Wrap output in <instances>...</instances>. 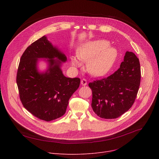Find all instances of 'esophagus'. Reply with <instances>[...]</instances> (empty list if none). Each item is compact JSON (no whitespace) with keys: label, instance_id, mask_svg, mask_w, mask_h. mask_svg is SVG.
<instances>
[{"label":"esophagus","instance_id":"34e87169","mask_svg":"<svg viewBox=\"0 0 159 159\" xmlns=\"http://www.w3.org/2000/svg\"><path fill=\"white\" fill-rule=\"evenodd\" d=\"M80 83H81L82 86H86V85H87V80L85 79H83L81 80Z\"/></svg>","mask_w":159,"mask_h":159}]
</instances>
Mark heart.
<instances>
[{
	"label": "heart",
	"mask_w": 159,
	"mask_h": 159,
	"mask_svg": "<svg viewBox=\"0 0 159 159\" xmlns=\"http://www.w3.org/2000/svg\"><path fill=\"white\" fill-rule=\"evenodd\" d=\"M109 42L105 40H90L81 44L77 49V55L71 56L73 66L80 65L79 58L88 61V71L95 76H101L110 70L116 58V51L109 46Z\"/></svg>",
	"instance_id": "b5f03b06"
}]
</instances>
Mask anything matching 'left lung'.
Here are the masks:
<instances>
[{
    "label": "left lung",
    "instance_id": "1",
    "mask_svg": "<svg viewBox=\"0 0 159 159\" xmlns=\"http://www.w3.org/2000/svg\"><path fill=\"white\" fill-rule=\"evenodd\" d=\"M140 77L139 58L133 52H126L117 71L89 84L92 90L93 111L106 119L118 118L126 113L135 102Z\"/></svg>",
    "mask_w": 159,
    "mask_h": 159
}]
</instances>
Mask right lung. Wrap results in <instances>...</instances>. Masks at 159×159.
Wrapping results in <instances>:
<instances>
[{"instance_id":"add662e5","label":"right lung","mask_w":159,"mask_h":159,"mask_svg":"<svg viewBox=\"0 0 159 159\" xmlns=\"http://www.w3.org/2000/svg\"><path fill=\"white\" fill-rule=\"evenodd\" d=\"M44 59L47 69L40 72L38 63ZM67 57L44 35L29 46L19 65L16 84L26 109L39 119L51 121L66 113L69 100L80 85L79 78L65 77L61 70Z\"/></svg>"}]
</instances>
